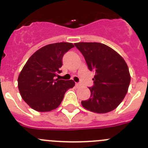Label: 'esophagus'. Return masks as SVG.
<instances>
[{"instance_id":"esophagus-1","label":"esophagus","mask_w":148,"mask_h":148,"mask_svg":"<svg viewBox=\"0 0 148 148\" xmlns=\"http://www.w3.org/2000/svg\"><path fill=\"white\" fill-rule=\"evenodd\" d=\"M76 86H77V88L80 87V86H81V84H79V83H76Z\"/></svg>"}]
</instances>
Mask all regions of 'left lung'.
I'll return each instance as SVG.
<instances>
[{
  "label": "left lung",
  "instance_id": "8db88e82",
  "mask_svg": "<svg viewBox=\"0 0 148 148\" xmlns=\"http://www.w3.org/2000/svg\"><path fill=\"white\" fill-rule=\"evenodd\" d=\"M86 60L88 68L95 72L94 86L89 87L91 95L82 101L84 108L103 114L118 107L127 93L130 74L123 58L110 46L101 43L74 44Z\"/></svg>",
  "mask_w": 148,
  "mask_h": 148
}]
</instances>
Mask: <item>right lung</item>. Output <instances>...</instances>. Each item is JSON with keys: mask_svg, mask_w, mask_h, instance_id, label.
<instances>
[{"mask_svg": "<svg viewBox=\"0 0 148 148\" xmlns=\"http://www.w3.org/2000/svg\"><path fill=\"white\" fill-rule=\"evenodd\" d=\"M74 47L71 43L48 44L37 50L26 62L18 78L21 96L33 110L50 112L57 108L65 92L73 88V80L55 79L62 66V57Z\"/></svg>", "mask_w": 148, "mask_h": 148, "instance_id": "add662e5", "label": "right lung"}]
</instances>
